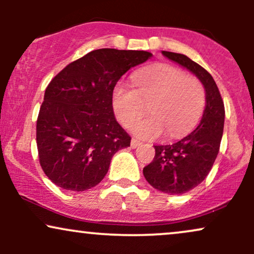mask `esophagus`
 <instances>
[{
	"instance_id": "esophagus-1",
	"label": "esophagus",
	"mask_w": 254,
	"mask_h": 254,
	"mask_svg": "<svg viewBox=\"0 0 254 254\" xmlns=\"http://www.w3.org/2000/svg\"><path fill=\"white\" fill-rule=\"evenodd\" d=\"M139 144H141V142H139L138 139H135V138L131 139V143H130L131 148H137V147H138Z\"/></svg>"
}]
</instances>
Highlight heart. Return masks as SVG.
<instances>
[{
    "label": "heart",
    "instance_id": "heart-1",
    "mask_svg": "<svg viewBox=\"0 0 254 254\" xmlns=\"http://www.w3.org/2000/svg\"><path fill=\"white\" fill-rule=\"evenodd\" d=\"M135 89L118 84L113 90L112 106L118 121L131 127L145 112L150 116L133 127L135 135L154 138L166 131L176 137L191 129L200 117L205 93L198 78L185 75L168 64L150 66L133 75Z\"/></svg>",
    "mask_w": 254,
    "mask_h": 254
}]
</instances>
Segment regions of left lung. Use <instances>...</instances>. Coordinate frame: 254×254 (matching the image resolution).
<instances>
[{"mask_svg":"<svg viewBox=\"0 0 254 254\" xmlns=\"http://www.w3.org/2000/svg\"><path fill=\"white\" fill-rule=\"evenodd\" d=\"M162 55L193 72L205 89V109L199 124L176 143L154 145L155 156L143 168V176L156 190L183 194L199 185L210 172L220 150L224 105L214 78L188 56L162 51Z\"/></svg>","mask_w":254,"mask_h":254,"instance_id":"1","label":"left lung"}]
</instances>
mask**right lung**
Instances as JSON below:
<instances>
[{"instance_id": "1", "label": "right lung", "mask_w": 254, "mask_h": 254, "mask_svg": "<svg viewBox=\"0 0 254 254\" xmlns=\"http://www.w3.org/2000/svg\"><path fill=\"white\" fill-rule=\"evenodd\" d=\"M148 51L99 49L65 66L46 87L37 119V147L44 173L69 191L97 186L112 156L131 137L116 121L112 95Z\"/></svg>"}]
</instances>
